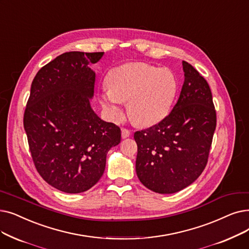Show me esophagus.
Listing matches in <instances>:
<instances>
[{"label": "esophagus", "instance_id": "obj_1", "mask_svg": "<svg viewBox=\"0 0 249 249\" xmlns=\"http://www.w3.org/2000/svg\"><path fill=\"white\" fill-rule=\"evenodd\" d=\"M130 135H131V132H130V130H129V129H127V128L122 129V137L123 138H127Z\"/></svg>", "mask_w": 249, "mask_h": 249}]
</instances>
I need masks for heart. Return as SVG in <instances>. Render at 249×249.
<instances>
[{
  "instance_id": "obj_1",
  "label": "heart",
  "mask_w": 249,
  "mask_h": 249,
  "mask_svg": "<svg viewBox=\"0 0 249 249\" xmlns=\"http://www.w3.org/2000/svg\"><path fill=\"white\" fill-rule=\"evenodd\" d=\"M102 102L111 114L121 115L122 102H129V113L140 125L160 121L169 112L177 90V80L169 69L143 63H128L113 69L107 80Z\"/></svg>"
}]
</instances>
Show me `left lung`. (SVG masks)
Segmentation results:
<instances>
[{"label":"left lung","instance_id":"left-lung-1","mask_svg":"<svg viewBox=\"0 0 249 249\" xmlns=\"http://www.w3.org/2000/svg\"><path fill=\"white\" fill-rule=\"evenodd\" d=\"M184 83L179 99L163 120L136 131V174L157 193H175L196 181L208 164L217 114L201 74L183 61Z\"/></svg>","mask_w":249,"mask_h":249}]
</instances>
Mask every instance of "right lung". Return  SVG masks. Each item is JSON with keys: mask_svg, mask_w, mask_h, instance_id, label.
I'll return each mask as SVG.
<instances>
[{"mask_svg": "<svg viewBox=\"0 0 249 249\" xmlns=\"http://www.w3.org/2000/svg\"><path fill=\"white\" fill-rule=\"evenodd\" d=\"M104 52H68L36 73L31 83L23 125L34 164L47 183L80 193L99 182L121 129L92 111L95 74L89 67Z\"/></svg>", "mask_w": 249, "mask_h": 249, "instance_id": "right-lung-1", "label": "right lung"}]
</instances>
